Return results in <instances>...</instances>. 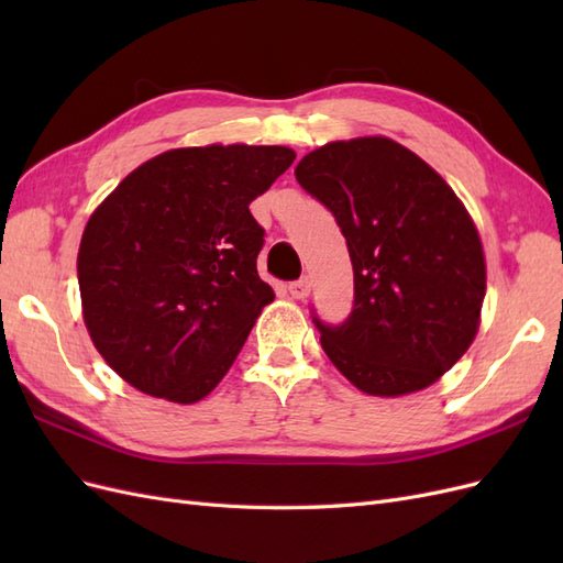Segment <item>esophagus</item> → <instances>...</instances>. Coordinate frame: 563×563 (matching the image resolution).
<instances>
[{
    "label": "esophagus",
    "instance_id": "34e87169",
    "mask_svg": "<svg viewBox=\"0 0 563 563\" xmlns=\"http://www.w3.org/2000/svg\"><path fill=\"white\" fill-rule=\"evenodd\" d=\"M288 294H291L296 300H305L310 296V279L300 277L298 282H291L288 284Z\"/></svg>",
    "mask_w": 563,
    "mask_h": 563
}]
</instances>
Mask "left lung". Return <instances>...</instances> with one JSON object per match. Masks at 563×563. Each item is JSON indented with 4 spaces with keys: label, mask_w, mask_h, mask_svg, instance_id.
Masks as SVG:
<instances>
[{
    "label": "left lung",
    "mask_w": 563,
    "mask_h": 563,
    "mask_svg": "<svg viewBox=\"0 0 563 563\" xmlns=\"http://www.w3.org/2000/svg\"><path fill=\"white\" fill-rule=\"evenodd\" d=\"M296 180L327 207L354 269L350 317H312L321 347L373 397L437 383L479 329L486 263L463 201L430 164L383 139L335 141L305 155Z\"/></svg>",
    "instance_id": "8db88e82"
}]
</instances>
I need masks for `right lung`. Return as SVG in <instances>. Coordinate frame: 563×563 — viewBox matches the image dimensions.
Listing matches in <instances>:
<instances>
[{"instance_id": "1", "label": "right lung", "mask_w": 563, "mask_h": 563, "mask_svg": "<svg viewBox=\"0 0 563 563\" xmlns=\"http://www.w3.org/2000/svg\"><path fill=\"white\" fill-rule=\"evenodd\" d=\"M294 159L282 145L168 150L93 211L77 255L84 323L129 385L195 404L223 380L275 300L249 203Z\"/></svg>"}]
</instances>
